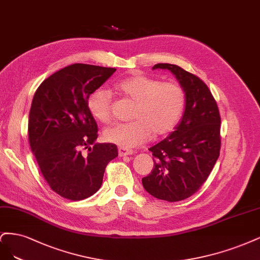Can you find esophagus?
Instances as JSON below:
<instances>
[{
	"label": "esophagus",
	"mask_w": 260,
	"mask_h": 260,
	"mask_svg": "<svg viewBox=\"0 0 260 260\" xmlns=\"http://www.w3.org/2000/svg\"><path fill=\"white\" fill-rule=\"evenodd\" d=\"M134 151L129 149H125V148H119V155L120 156H126V155H131L133 154Z\"/></svg>",
	"instance_id": "esophagus-1"
}]
</instances>
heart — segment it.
Here are the masks:
<instances>
[{"label":"heart","mask_w":260,"mask_h":260,"mask_svg":"<svg viewBox=\"0 0 260 260\" xmlns=\"http://www.w3.org/2000/svg\"><path fill=\"white\" fill-rule=\"evenodd\" d=\"M120 93L136 103L129 123L116 124L106 129L105 139L122 148H134L153 134L162 136L175 128L186 105L182 87L175 82H161L145 74L133 75L116 84ZM95 118L105 124L113 119L112 96L109 90L98 88L88 99Z\"/></svg>","instance_id":"b5f03b06"}]
</instances>
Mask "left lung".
Segmentation results:
<instances>
[{
  "instance_id": "1",
  "label": "left lung",
  "mask_w": 260,
  "mask_h": 260,
  "mask_svg": "<svg viewBox=\"0 0 260 260\" xmlns=\"http://www.w3.org/2000/svg\"><path fill=\"white\" fill-rule=\"evenodd\" d=\"M152 69H167L176 75L186 91V108L171 135L149 149L154 169L142 178V185L156 199L177 202L196 193L219 156V109L211 90L196 74L171 63H156Z\"/></svg>"
}]
</instances>
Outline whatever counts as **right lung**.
I'll list each match as a JSON object with an SVG mask.
<instances>
[{
  "label": "right lung",
  "mask_w": 260,
  "mask_h": 260,
  "mask_svg": "<svg viewBox=\"0 0 260 260\" xmlns=\"http://www.w3.org/2000/svg\"><path fill=\"white\" fill-rule=\"evenodd\" d=\"M116 71L73 63L38 87L29 113V144L47 185L60 197L84 200L102 187L113 144H95L98 126L88 108L90 94Z\"/></svg>",
  "instance_id": "add662e5"
}]
</instances>
